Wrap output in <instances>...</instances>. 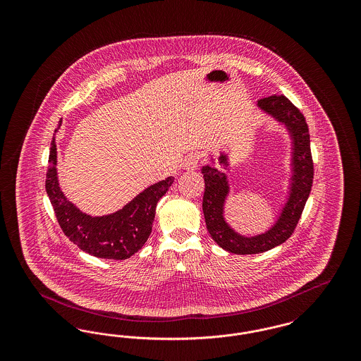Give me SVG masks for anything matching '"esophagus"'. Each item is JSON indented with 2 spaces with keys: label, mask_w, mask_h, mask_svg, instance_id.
I'll return each mask as SVG.
<instances>
[{
  "label": "esophagus",
  "mask_w": 361,
  "mask_h": 361,
  "mask_svg": "<svg viewBox=\"0 0 361 361\" xmlns=\"http://www.w3.org/2000/svg\"><path fill=\"white\" fill-rule=\"evenodd\" d=\"M183 166H184V169L185 171H196L197 168H199V155L197 154H190L185 158V161H184V164H183Z\"/></svg>",
  "instance_id": "34e87169"
}]
</instances>
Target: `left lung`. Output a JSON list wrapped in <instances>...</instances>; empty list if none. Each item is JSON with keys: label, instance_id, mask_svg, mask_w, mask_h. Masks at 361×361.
Returning <instances> with one entry per match:
<instances>
[{"label": "left lung", "instance_id": "obj_1", "mask_svg": "<svg viewBox=\"0 0 361 361\" xmlns=\"http://www.w3.org/2000/svg\"><path fill=\"white\" fill-rule=\"evenodd\" d=\"M257 106L264 114L283 124L291 137V178L288 195L274 224L267 231L250 237L235 231L224 218V206L230 195V184L226 173L212 165H204L202 168L206 184L203 212L207 230L222 249L234 255H257L271 250L288 240L306 206L314 178L309 127L302 112L283 94L261 99L258 100ZM209 162L215 164V159L211 157ZM218 162L224 171H228V154L221 152Z\"/></svg>", "mask_w": 361, "mask_h": 361}]
</instances>
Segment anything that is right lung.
<instances>
[{
	"label": "right lung",
	"mask_w": 361,
	"mask_h": 361,
	"mask_svg": "<svg viewBox=\"0 0 361 361\" xmlns=\"http://www.w3.org/2000/svg\"><path fill=\"white\" fill-rule=\"evenodd\" d=\"M62 121H59L55 133H58ZM173 181L174 177H168L147 187L114 214L103 216L87 215L73 204L59 187L56 145L55 137H52L46 180L49 199L65 235L81 250L94 257L126 259L140 250L152 233L157 203L171 188Z\"/></svg>",
	"instance_id": "1"
}]
</instances>
